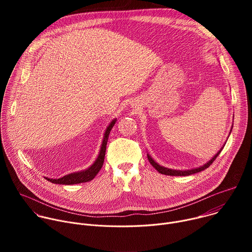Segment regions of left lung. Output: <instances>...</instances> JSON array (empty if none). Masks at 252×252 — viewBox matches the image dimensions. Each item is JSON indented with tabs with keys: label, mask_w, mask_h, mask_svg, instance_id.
<instances>
[{
	"label": "left lung",
	"mask_w": 252,
	"mask_h": 252,
	"mask_svg": "<svg viewBox=\"0 0 252 252\" xmlns=\"http://www.w3.org/2000/svg\"><path fill=\"white\" fill-rule=\"evenodd\" d=\"M222 151V149L215 155L207 163H205V164H203L202 166H200V167H197V168H193V169H189V170H175V169H170V168H166V167H163V166H160L158 163H157L153 158H152V157L151 156H149L148 155V158H149V160H150V162H151V164L159 172V173H162V174H166V175H174V176H187V175H189V174H193V173H196V172H199V171H202V170H204L205 168H207L214 160H215V158H217L218 157H219V155L220 154V152Z\"/></svg>",
	"instance_id": "1"
}]
</instances>
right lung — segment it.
<instances>
[{
  "label": "right lung",
  "instance_id": "1",
  "mask_svg": "<svg viewBox=\"0 0 252 252\" xmlns=\"http://www.w3.org/2000/svg\"><path fill=\"white\" fill-rule=\"evenodd\" d=\"M115 124H116V120H114L110 124V126H107V128L104 132V136H103V140H102V143H101L99 155H98L97 158L95 159V161L94 162V164L91 167H89L88 169H86L84 171L66 174V175H64L61 178H58V179L47 178L48 181H50L53 184H59V185H77V184L87 183V182H90V181H92V179H94V176L98 173V171L102 167L103 160H104V156H105L107 139H109V134H110L113 126H115Z\"/></svg>",
  "mask_w": 252,
  "mask_h": 252
}]
</instances>
